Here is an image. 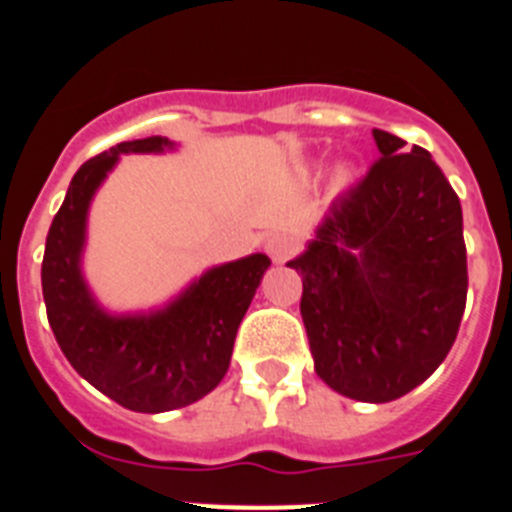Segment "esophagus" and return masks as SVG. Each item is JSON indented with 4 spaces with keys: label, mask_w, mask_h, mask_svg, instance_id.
I'll return each mask as SVG.
<instances>
[{
    "label": "esophagus",
    "mask_w": 512,
    "mask_h": 512,
    "mask_svg": "<svg viewBox=\"0 0 512 512\" xmlns=\"http://www.w3.org/2000/svg\"><path fill=\"white\" fill-rule=\"evenodd\" d=\"M266 248H269L271 259L277 261V264H284V261L297 251V241L295 238H289V235H274Z\"/></svg>",
    "instance_id": "obj_1"
}]
</instances>
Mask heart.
I'll list each match as a JSON object with an SVG mask.
<instances>
[{"instance_id":"heart-1","label":"heart","mask_w":512,"mask_h":512,"mask_svg":"<svg viewBox=\"0 0 512 512\" xmlns=\"http://www.w3.org/2000/svg\"><path fill=\"white\" fill-rule=\"evenodd\" d=\"M351 184V171L348 169H338L336 171V187H348Z\"/></svg>"}]
</instances>
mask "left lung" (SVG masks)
<instances>
[{"label": "left lung", "instance_id": "8db88e82", "mask_svg": "<svg viewBox=\"0 0 512 512\" xmlns=\"http://www.w3.org/2000/svg\"><path fill=\"white\" fill-rule=\"evenodd\" d=\"M379 161L341 194L305 251L302 277L315 372L338 395L390 402L431 377L467 305L461 205L431 153L374 130Z\"/></svg>", "mask_w": 512, "mask_h": 512}]
</instances>
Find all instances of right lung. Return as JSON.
Returning a JSON list of instances; mask_svg holds the SVG:
<instances>
[{"label":"right lung","instance_id":"1","mask_svg":"<svg viewBox=\"0 0 512 512\" xmlns=\"http://www.w3.org/2000/svg\"><path fill=\"white\" fill-rule=\"evenodd\" d=\"M161 135L125 140L74 174L43 256V300L63 356L102 395L135 413H166L202 400L225 377L238 325L269 269L266 253L212 266L164 307L107 312L92 295L81 256L94 194L125 153H164Z\"/></svg>","mask_w":512,"mask_h":512}]
</instances>
